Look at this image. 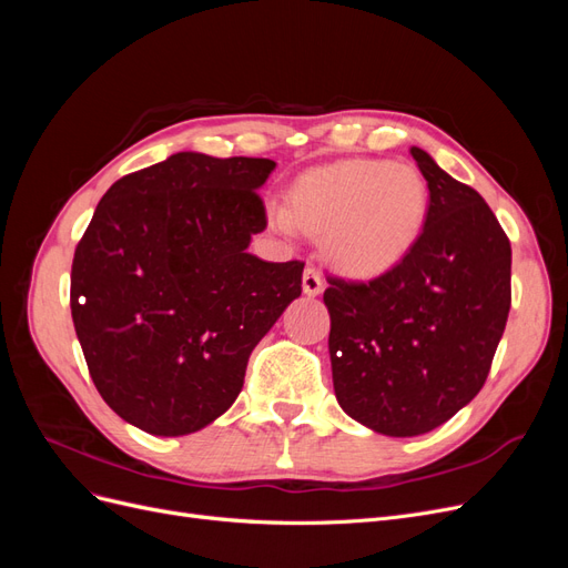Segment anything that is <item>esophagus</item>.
I'll return each instance as SVG.
<instances>
[{"label": "esophagus", "mask_w": 568, "mask_h": 568, "mask_svg": "<svg viewBox=\"0 0 568 568\" xmlns=\"http://www.w3.org/2000/svg\"><path fill=\"white\" fill-rule=\"evenodd\" d=\"M322 291H324V280H322L320 270L305 267V272H303V294L305 296H320Z\"/></svg>", "instance_id": "1"}]
</instances>
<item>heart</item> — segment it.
I'll use <instances>...</instances> for the list:
<instances>
[{
  "mask_svg": "<svg viewBox=\"0 0 568 568\" xmlns=\"http://www.w3.org/2000/svg\"><path fill=\"white\" fill-rule=\"evenodd\" d=\"M291 211L272 205L280 232L324 236L329 261L353 277H374L415 248L428 215V186L409 163L338 161L307 170L291 186Z\"/></svg>",
  "mask_w": 568,
  "mask_h": 568,
  "instance_id": "obj_1",
  "label": "heart"
}]
</instances>
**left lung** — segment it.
I'll return each mask as SVG.
<instances>
[{
	"mask_svg": "<svg viewBox=\"0 0 568 568\" xmlns=\"http://www.w3.org/2000/svg\"><path fill=\"white\" fill-rule=\"evenodd\" d=\"M428 186L422 236L372 282L326 277L336 400L384 436L434 432L484 388L511 305V246L471 186L412 146Z\"/></svg>",
	"mask_w": 568,
	"mask_h": 568,
	"instance_id": "8db88e82",
	"label": "left lung"
}]
</instances>
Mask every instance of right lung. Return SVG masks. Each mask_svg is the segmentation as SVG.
I'll return each mask as SVG.
<instances>
[{"mask_svg":"<svg viewBox=\"0 0 568 568\" xmlns=\"http://www.w3.org/2000/svg\"><path fill=\"white\" fill-rule=\"evenodd\" d=\"M270 159L196 151L120 178L71 270L75 334L101 398L153 436L209 426L242 393L251 351L301 296L303 263L248 253L267 227Z\"/></svg>","mask_w":568,"mask_h":568,"instance_id":"right-lung-1","label":"right lung"}]
</instances>
